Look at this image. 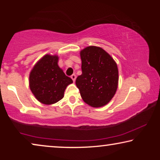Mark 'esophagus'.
Masks as SVG:
<instances>
[{
  "instance_id": "esophagus-1",
  "label": "esophagus",
  "mask_w": 160,
  "mask_h": 160,
  "mask_svg": "<svg viewBox=\"0 0 160 160\" xmlns=\"http://www.w3.org/2000/svg\"><path fill=\"white\" fill-rule=\"evenodd\" d=\"M71 78H72V80L73 81V82H75V81H76V76L75 75V74H73V75H72L71 76Z\"/></svg>"
}]
</instances>
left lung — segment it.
I'll return each mask as SVG.
<instances>
[{"label":"left lung","instance_id":"obj_1","mask_svg":"<svg viewBox=\"0 0 160 160\" xmlns=\"http://www.w3.org/2000/svg\"><path fill=\"white\" fill-rule=\"evenodd\" d=\"M82 75L76 80L84 101L94 108L104 106L114 96L118 87L117 65L102 48L90 46L80 52Z\"/></svg>","mask_w":160,"mask_h":160}]
</instances>
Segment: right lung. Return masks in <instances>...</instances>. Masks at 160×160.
<instances>
[{
    "mask_svg": "<svg viewBox=\"0 0 160 160\" xmlns=\"http://www.w3.org/2000/svg\"><path fill=\"white\" fill-rule=\"evenodd\" d=\"M58 56L46 54L34 65L30 73L29 86L39 102L51 105L64 97V92L73 80L65 76L58 66Z\"/></svg>",
    "mask_w": 160,
    "mask_h": 160,
    "instance_id": "1",
    "label": "right lung"
}]
</instances>
